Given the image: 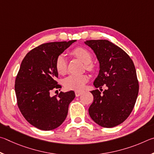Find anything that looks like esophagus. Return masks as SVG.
Masks as SVG:
<instances>
[{"instance_id": "34e87169", "label": "esophagus", "mask_w": 154, "mask_h": 154, "mask_svg": "<svg viewBox=\"0 0 154 154\" xmlns=\"http://www.w3.org/2000/svg\"><path fill=\"white\" fill-rule=\"evenodd\" d=\"M83 93L82 91H75V95L76 97H79L82 95V94Z\"/></svg>"}]
</instances>
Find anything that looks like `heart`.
<instances>
[{"instance_id": "b5f03b06", "label": "heart", "mask_w": 154, "mask_h": 154, "mask_svg": "<svg viewBox=\"0 0 154 154\" xmlns=\"http://www.w3.org/2000/svg\"><path fill=\"white\" fill-rule=\"evenodd\" d=\"M72 56L79 59L85 63L86 69L89 72H93L95 69V66L92 62L93 56L89 51L85 47H78L70 51ZM55 69L59 74L63 75L67 72V59L63 55H59L55 60ZM88 77L87 74H72L65 79L63 85L67 89L81 90L85 85L88 82Z\"/></svg>"}]
</instances>
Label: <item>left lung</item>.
<instances>
[{
    "label": "left lung",
    "instance_id": "8db88e82",
    "mask_svg": "<svg viewBox=\"0 0 154 154\" xmlns=\"http://www.w3.org/2000/svg\"><path fill=\"white\" fill-rule=\"evenodd\" d=\"M85 42L94 51L100 64L93 85L96 88L107 87L103 93L99 89L91 91L94 100L88 113L99 126L114 127L129 116L136 103L139 86L135 67L128 54L109 40Z\"/></svg>",
    "mask_w": 154,
    "mask_h": 154
}]
</instances>
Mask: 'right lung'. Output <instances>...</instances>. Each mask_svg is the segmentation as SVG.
Returning <instances> with one entry per match:
<instances>
[{"label":"right lung","instance_id":"right-lung-1","mask_svg":"<svg viewBox=\"0 0 154 154\" xmlns=\"http://www.w3.org/2000/svg\"><path fill=\"white\" fill-rule=\"evenodd\" d=\"M75 41L40 45L29 51L21 63L15 82L17 106L25 119L40 130L51 131L60 126L75 98L73 91L53 97L50 93L61 87L56 81V59Z\"/></svg>","mask_w":154,"mask_h":154}]
</instances>
